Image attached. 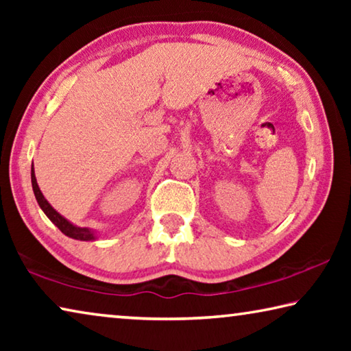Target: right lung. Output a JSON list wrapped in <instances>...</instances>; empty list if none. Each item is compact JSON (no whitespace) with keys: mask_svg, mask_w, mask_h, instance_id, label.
<instances>
[{"mask_svg":"<svg viewBox=\"0 0 351 351\" xmlns=\"http://www.w3.org/2000/svg\"><path fill=\"white\" fill-rule=\"evenodd\" d=\"M31 180H32V189H34V193H35V198H37L38 204L43 212L46 213V217L51 219L52 223H54L58 229L62 230L64 235L71 237V239H75V240H82V241H90L94 240V232L90 229L86 228H77V226L71 224L66 218H63L60 213H58L54 207H52L49 203H47L46 198L43 197V193H41V190L38 189V184L37 180H35V173H34V165H32V170H31Z\"/></svg>","mask_w":351,"mask_h":351,"instance_id":"obj_1","label":"right lung"}]
</instances>
